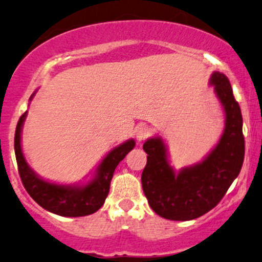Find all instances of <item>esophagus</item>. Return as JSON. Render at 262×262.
<instances>
[{"mask_svg": "<svg viewBox=\"0 0 262 262\" xmlns=\"http://www.w3.org/2000/svg\"><path fill=\"white\" fill-rule=\"evenodd\" d=\"M149 136H151V128L147 127V126H140L136 130V139L140 143L146 141Z\"/></svg>", "mask_w": 262, "mask_h": 262, "instance_id": "1", "label": "esophagus"}]
</instances>
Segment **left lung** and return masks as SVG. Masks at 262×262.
Instances as JSON below:
<instances>
[{"label": "left lung", "instance_id": "8db88e82", "mask_svg": "<svg viewBox=\"0 0 262 262\" xmlns=\"http://www.w3.org/2000/svg\"><path fill=\"white\" fill-rule=\"evenodd\" d=\"M225 111V128L218 145L202 162L174 173L161 137L147 140V163L141 176L143 193L156 214L169 220H192L213 209L239 176L245 155L243 116L229 79L223 73L210 76Z\"/></svg>", "mask_w": 262, "mask_h": 262}]
</instances>
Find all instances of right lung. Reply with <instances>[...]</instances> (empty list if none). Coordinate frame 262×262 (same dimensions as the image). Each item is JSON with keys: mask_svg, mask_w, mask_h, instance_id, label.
Wrapping results in <instances>:
<instances>
[{"mask_svg": "<svg viewBox=\"0 0 262 262\" xmlns=\"http://www.w3.org/2000/svg\"><path fill=\"white\" fill-rule=\"evenodd\" d=\"M34 96H31V99ZM27 111L19 117L14 134V154L20 181L28 194L40 207L51 213L61 216H84L95 213L104 204L110 190V182L114 172L125 156L135 147V141L128 140L122 145L115 147L107 154L100 163L95 177L85 186H64V184L51 183L36 174L33 169L26 162L20 147V132L25 122Z\"/></svg>", "mask_w": 262, "mask_h": 262, "instance_id": "add662e5", "label": "right lung"}]
</instances>
